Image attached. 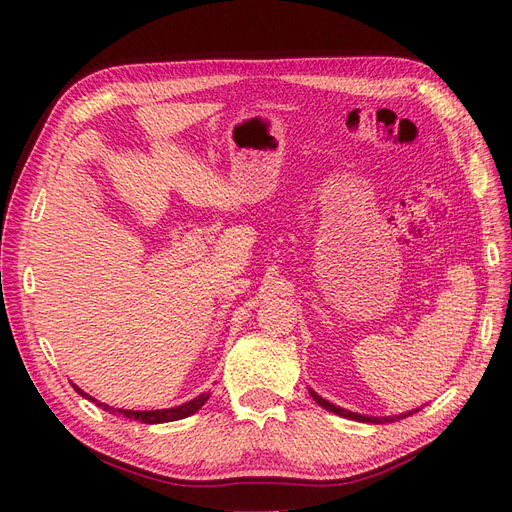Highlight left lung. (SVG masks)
Here are the masks:
<instances>
[{
    "mask_svg": "<svg viewBox=\"0 0 512 512\" xmlns=\"http://www.w3.org/2000/svg\"><path fill=\"white\" fill-rule=\"evenodd\" d=\"M312 393V397L318 401V404L324 408V410H329V412H333V414H339V416H344V418H352V421H363V423H393V421H399V418H406L408 414H412V412H408V414H399V416H363V414H354V412H348V410H344V408H337V406H333V404H329L327 399H322L318 393H314V391H309ZM416 412V410H414Z\"/></svg>",
    "mask_w": 512,
    "mask_h": 512,
    "instance_id": "left-lung-1",
    "label": "left lung"
}]
</instances>
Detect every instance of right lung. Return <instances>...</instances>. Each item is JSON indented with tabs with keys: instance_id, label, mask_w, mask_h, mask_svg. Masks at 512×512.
Segmentation results:
<instances>
[{
	"instance_id": "right-lung-1",
	"label": "right lung",
	"mask_w": 512,
	"mask_h": 512,
	"mask_svg": "<svg viewBox=\"0 0 512 512\" xmlns=\"http://www.w3.org/2000/svg\"><path fill=\"white\" fill-rule=\"evenodd\" d=\"M76 391H79L83 397H87L89 401H94L96 406H100L102 410H106L108 414H121V416H126V418H130V421H141V423H145V425H153V423H168V421H179V418H185V416H190V414H194L196 410H200L205 406V401L209 399V395H200V397H196V399H192V401H188V404H183V406H177V408H168V410H149V412H141V410H121V408H113V406H106V404H100L98 399H94V397H89L85 391H81L79 386L76 384H72Z\"/></svg>"
}]
</instances>
